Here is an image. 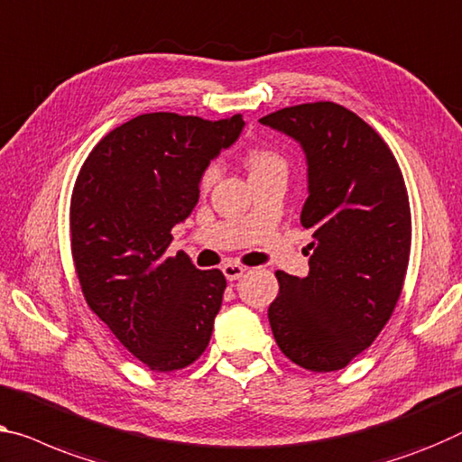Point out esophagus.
Here are the masks:
<instances>
[{
  "mask_svg": "<svg viewBox=\"0 0 462 462\" xmlns=\"http://www.w3.org/2000/svg\"><path fill=\"white\" fill-rule=\"evenodd\" d=\"M222 272H224L226 278H228L230 282H234V280L243 278L245 272H246V267H245V265H240V263H224Z\"/></svg>",
  "mask_w": 462,
  "mask_h": 462,
  "instance_id": "esophagus-1",
  "label": "esophagus"
}]
</instances>
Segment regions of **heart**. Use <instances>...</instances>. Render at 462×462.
<instances>
[{
	"label": "heart",
	"mask_w": 462,
	"mask_h": 462,
	"mask_svg": "<svg viewBox=\"0 0 462 462\" xmlns=\"http://www.w3.org/2000/svg\"><path fill=\"white\" fill-rule=\"evenodd\" d=\"M245 162H246V168L251 171V176L263 174V171H272V170H286L284 157H282L278 151L265 149V147H253L246 151ZM216 176H217L216 165H208V168L203 170L201 178H199V189L208 190L213 184V180H216Z\"/></svg>",
	"instance_id": "heart-1"
}]
</instances>
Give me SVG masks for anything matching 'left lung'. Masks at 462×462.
<instances>
[{
    "label": "left lung",
    "mask_w": 462,
    "mask_h": 462,
    "mask_svg": "<svg viewBox=\"0 0 462 462\" xmlns=\"http://www.w3.org/2000/svg\"><path fill=\"white\" fill-rule=\"evenodd\" d=\"M261 122L305 149L300 224L313 230L307 278L275 272L273 338L299 367L338 371L371 346L401 299L412 236L407 184L388 143L338 103H300Z\"/></svg>",
    "instance_id": "obj_1"
}]
</instances>
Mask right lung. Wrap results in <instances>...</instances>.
<instances>
[{"label":"right lung","instance_id":"right-lung-1","mask_svg":"<svg viewBox=\"0 0 462 462\" xmlns=\"http://www.w3.org/2000/svg\"><path fill=\"white\" fill-rule=\"evenodd\" d=\"M245 122L171 112L114 128L80 165L70 199V251L87 305L157 374L208 348L226 278L165 254L171 228L199 201V178Z\"/></svg>","mask_w":462,"mask_h":462}]
</instances>
